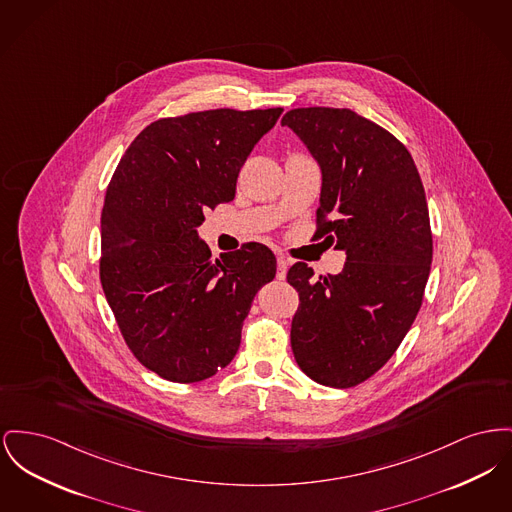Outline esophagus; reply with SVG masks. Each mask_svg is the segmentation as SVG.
Wrapping results in <instances>:
<instances>
[{
    "label": "esophagus",
    "mask_w": 512,
    "mask_h": 512,
    "mask_svg": "<svg viewBox=\"0 0 512 512\" xmlns=\"http://www.w3.org/2000/svg\"><path fill=\"white\" fill-rule=\"evenodd\" d=\"M288 265H290V261H288L282 253H278V255H276V278H278V280H284V278H286Z\"/></svg>",
    "instance_id": "obj_1"
}]
</instances>
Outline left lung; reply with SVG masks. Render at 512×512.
Returning a JSON list of instances; mask_svg holds the SVG:
<instances>
[{
	"mask_svg": "<svg viewBox=\"0 0 512 512\" xmlns=\"http://www.w3.org/2000/svg\"><path fill=\"white\" fill-rule=\"evenodd\" d=\"M282 125L323 170L315 238L346 251L340 274L290 267L292 352L319 385L356 387L391 360L420 311L433 259L423 183L408 149L348 108H296Z\"/></svg>",
	"mask_w": 512,
	"mask_h": 512,
	"instance_id": "obj_1",
	"label": "left lung"
}]
</instances>
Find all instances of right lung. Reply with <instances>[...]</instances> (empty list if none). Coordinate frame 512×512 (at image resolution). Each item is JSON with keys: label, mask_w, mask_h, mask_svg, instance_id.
<instances>
[{"label": "right lung", "mask_w": 512, "mask_h": 512, "mask_svg": "<svg viewBox=\"0 0 512 512\" xmlns=\"http://www.w3.org/2000/svg\"><path fill=\"white\" fill-rule=\"evenodd\" d=\"M280 114L220 108L152 121L106 189L102 290L133 356L166 381L197 383L234 360L251 301L276 274L267 245L214 259L197 226L234 199L243 162Z\"/></svg>", "instance_id": "1"}]
</instances>
